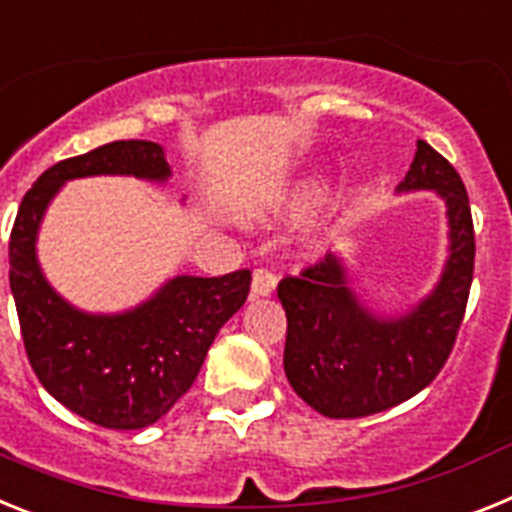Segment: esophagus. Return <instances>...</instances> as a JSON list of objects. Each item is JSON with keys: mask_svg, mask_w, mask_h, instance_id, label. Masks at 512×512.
I'll list each match as a JSON object with an SVG mask.
<instances>
[{"mask_svg": "<svg viewBox=\"0 0 512 512\" xmlns=\"http://www.w3.org/2000/svg\"><path fill=\"white\" fill-rule=\"evenodd\" d=\"M275 283H278V278L270 270H255L252 273L250 296L252 299H265V296H270L275 291Z\"/></svg>", "mask_w": 512, "mask_h": 512, "instance_id": "obj_1", "label": "esophagus"}]
</instances>
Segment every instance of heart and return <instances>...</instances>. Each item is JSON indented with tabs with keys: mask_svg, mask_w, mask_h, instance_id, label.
<instances>
[{
	"mask_svg": "<svg viewBox=\"0 0 512 512\" xmlns=\"http://www.w3.org/2000/svg\"><path fill=\"white\" fill-rule=\"evenodd\" d=\"M324 193V182L317 177H306V180L296 182L291 188L283 190L273 201L275 208H286V211H304L311 203H317Z\"/></svg>",
	"mask_w": 512,
	"mask_h": 512,
	"instance_id": "1",
	"label": "heart"
}]
</instances>
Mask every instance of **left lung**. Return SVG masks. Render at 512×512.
<instances>
[{
  "label": "left lung",
  "instance_id": "obj_1",
  "mask_svg": "<svg viewBox=\"0 0 512 512\" xmlns=\"http://www.w3.org/2000/svg\"><path fill=\"white\" fill-rule=\"evenodd\" d=\"M435 193L446 206V260L435 286L404 309H379L353 286L350 260L332 250L278 283L288 335L283 368L293 391L324 417H366L415 397L446 363L474 273V224L459 172L417 141L397 193Z\"/></svg>",
  "mask_w": 512,
  "mask_h": 512
}]
</instances>
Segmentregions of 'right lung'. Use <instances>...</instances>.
I'll use <instances>...</instances> for the list:
<instances>
[{"instance_id":"add662e5","label":"right lung","mask_w":512,"mask_h":512,"mask_svg":"<svg viewBox=\"0 0 512 512\" xmlns=\"http://www.w3.org/2000/svg\"><path fill=\"white\" fill-rule=\"evenodd\" d=\"M136 177L167 185L164 146L113 141L53 164L33 182L10 237V288L30 366L66 410L113 430L149 428L193 386L211 342L250 293V270L203 278L177 273L123 311H87L66 301L38 260L48 206L66 182ZM185 201V198H182Z\"/></svg>"}]
</instances>
